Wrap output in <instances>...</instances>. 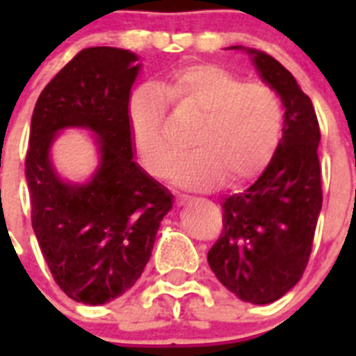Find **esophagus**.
<instances>
[{
	"label": "esophagus",
	"instance_id": "1",
	"mask_svg": "<svg viewBox=\"0 0 356 356\" xmlns=\"http://www.w3.org/2000/svg\"><path fill=\"white\" fill-rule=\"evenodd\" d=\"M191 201H193V197L187 196V194H178V196H176V203H178V207L187 205V203H191Z\"/></svg>",
	"mask_w": 356,
	"mask_h": 356
}]
</instances>
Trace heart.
Masks as SVG:
<instances>
[{
	"instance_id": "obj_1",
	"label": "heart",
	"mask_w": 356,
	"mask_h": 356,
	"mask_svg": "<svg viewBox=\"0 0 356 356\" xmlns=\"http://www.w3.org/2000/svg\"><path fill=\"white\" fill-rule=\"evenodd\" d=\"M163 103L200 118L188 146L172 165L171 180L184 188L246 184L264 171L278 149L284 108L264 83H246L213 64L175 69L135 90L128 103V127L140 162L153 176H168L176 146L163 128Z\"/></svg>"
}]
</instances>
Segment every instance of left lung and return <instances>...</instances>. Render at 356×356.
Listing matches in <instances>:
<instances>
[{
  "instance_id": "left-lung-1",
  "label": "left lung",
  "mask_w": 356,
  "mask_h": 356,
  "mask_svg": "<svg viewBox=\"0 0 356 356\" xmlns=\"http://www.w3.org/2000/svg\"><path fill=\"white\" fill-rule=\"evenodd\" d=\"M246 51L254 69L282 99L284 130L259 180L222 203V234L209 251L217 280L238 300L267 305L303 276L323 205L317 147L321 131L310 97L291 72L260 49Z\"/></svg>"
}]
</instances>
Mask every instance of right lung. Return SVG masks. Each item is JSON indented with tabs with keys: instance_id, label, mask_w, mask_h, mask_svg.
<instances>
[{
	"instance_id": "1",
	"label": "right lung",
	"mask_w": 356,
	"mask_h": 356,
	"mask_svg": "<svg viewBox=\"0 0 356 356\" xmlns=\"http://www.w3.org/2000/svg\"><path fill=\"white\" fill-rule=\"evenodd\" d=\"M140 69L128 49H81L44 87L31 115V226L55 282L78 303L105 305L134 287L172 209V194L135 162L128 103ZM64 129L93 135L98 162L87 181H67L52 162Z\"/></svg>"
}]
</instances>
